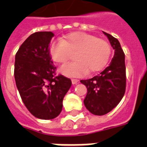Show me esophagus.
<instances>
[{
	"mask_svg": "<svg viewBox=\"0 0 147 147\" xmlns=\"http://www.w3.org/2000/svg\"><path fill=\"white\" fill-rule=\"evenodd\" d=\"M78 82V79H71V83H72V85H76Z\"/></svg>",
	"mask_w": 147,
	"mask_h": 147,
	"instance_id": "34e87169",
	"label": "esophagus"
}]
</instances>
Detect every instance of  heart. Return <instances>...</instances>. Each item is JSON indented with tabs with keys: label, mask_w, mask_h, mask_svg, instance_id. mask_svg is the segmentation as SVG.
<instances>
[{
	"label": "heart",
	"mask_w": 147,
	"mask_h": 147,
	"mask_svg": "<svg viewBox=\"0 0 147 147\" xmlns=\"http://www.w3.org/2000/svg\"><path fill=\"white\" fill-rule=\"evenodd\" d=\"M111 49L103 39L82 32H75L55 40L49 47V55L57 63H65L75 53L76 61L60 67L59 71L69 77L100 71L107 65Z\"/></svg>",
	"instance_id": "1"
}]
</instances>
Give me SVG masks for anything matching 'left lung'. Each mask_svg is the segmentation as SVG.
I'll list each match as a JSON object with an SVG mask.
<instances>
[{
	"label": "left lung",
	"instance_id": "8db88e82",
	"mask_svg": "<svg viewBox=\"0 0 147 147\" xmlns=\"http://www.w3.org/2000/svg\"><path fill=\"white\" fill-rule=\"evenodd\" d=\"M114 49L106 69L98 76L80 82L87 88L85 107L94 115H104L114 109L123 98L126 88L125 55L116 38L103 32Z\"/></svg>",
	"mask_w": 147,
	"mask_h": 147
}]
</instances>
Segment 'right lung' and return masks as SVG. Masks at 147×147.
I'll return each instance as SVG.
<instances>
[{
    "mask_svg": "<svg viewBox=\"0 0 147 147\" xmlns=\"http://www.w3.org/2000/svg\"><path fill=\"white\" fill-rule=\"evenodd\" d=\"M53 36L54 33L47 31L33 33L15 55L14 78L20 95L29 111L42 120L59 116L71 85L69 78L55 74L49 55Z\"/></svg>",
    "mask_w": 147,
    "mask_h": 147,
    "instance_id": "add662e5",
    "label": "right lung"
}]
</instances>
